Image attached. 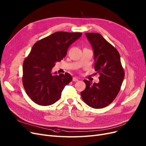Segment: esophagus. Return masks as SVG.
Returning <instances> with one entry per match:
<instances>
[{"mask_svg":"<svg viewBox=\"0 0 146 146\" xmlns=\"http://www.w3.org/2000/svg\"><path fill=\"white\" fill-rule=\"evenodd\" d=\"M78 80H79L78 78H76V77H73V82H78Z\"/></svg>","mask_w":146,"mask_h":146,"instance_id":"34e87169","label":"esophagus"}]
</instances>
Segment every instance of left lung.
I'll use <instances>...</instances> for the list:
<instances>
[{"label":"left lung","mask_w":146,"mask_h":146,"mask_svg":"<svg viewBox=\"0 0 146 146\" xmlns=\"http://www.w3.org/2000/svg\"><path fill=\"white\" fill-rule=\"evenodd\" d=\"M94 53V68L100 74L98 84L84 80L82 100L94 109H101L111 104L117 97L125 76L117 50L99 33H86Z\"/></svg>","instance_id":"8db88e82"}]
</instances>
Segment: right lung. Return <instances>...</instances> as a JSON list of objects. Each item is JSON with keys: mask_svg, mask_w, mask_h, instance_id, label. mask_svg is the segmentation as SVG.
<instances>
[{"mask_svg": "<svg viewBox=\"0 0 146 146\" xmlns=\"http://www.w3.org/2000/svg\"><path fill=\"white\" fill-rule=\"evenodd\" d=\"M82 35L58 31L34 44L23 62L22 78L25 91L33 102L49 106L60 98L62 91L72 77L68 73L53 74L52 67L65 57L68 47Z\"/></svg>", "mask_w": 146, "mask_h": 146, "instance_id": "obj_1", "label": "right lung"}]
</instances>
